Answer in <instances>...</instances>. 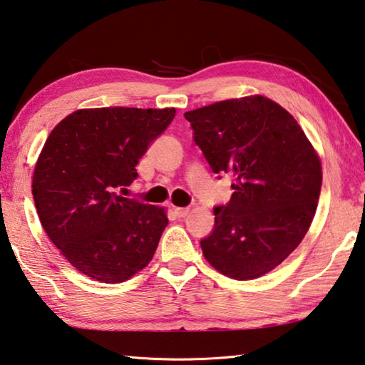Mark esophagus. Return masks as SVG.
Returning a JSON list of instances; mask_svg holds the SVG:
<instances>
[{"label":"esophagus","mask_w":365,"mask_h":365,"mask_svg":"<svg viewBox=\"0 0 365 365\" xmlns=\"http://www.w3.org/2000/svg\"><path fill=\"white\" fill-rule=\"evenodd\" d=\"M188 212H190V209L188 207H174V214L177 215V217H187L188 215Z\"/></svg>","instance_id":"obj_1"}]
</instances>
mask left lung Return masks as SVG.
Instances as JSON below:
<instances>
[{
    "mask_svg": "<svg viewBox=\"0 0 365 365\" xmlns=\"http://www.w3.org/2000/svg\"><path fill=\"white\" fill-rule=\"evenodd\" d=\"M185 119L212 172L235 178L230 202L214 209L202 255L235 280L265 275L312 224L322 187L317 151L294 117L261 95L188 110Z\"/></svg>",
    "mask_w": 365,
    "mask_h": 365,
    "instance_id": "1",
    "label": "left lung"
}]
</instances>
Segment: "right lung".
<instances>
[{
  "instance_id": "add662e5",
  "label": "right lung",
  "mask_w": 365,
  "mask_h": 365,
  "mask_svg": "<svg viewBox=\"0 0 365 365\" xmlns=\"http://www.w3.org/2000/svg\"><path fill=\"white\" fill-rule=\"evenodd\" d=\"M175 108L78 109L53 128L35 164L32 195L49 240L78 272L120 283L145 269L169 219L164 207L119 195Z\"/></svg>"
}]
</instances>
